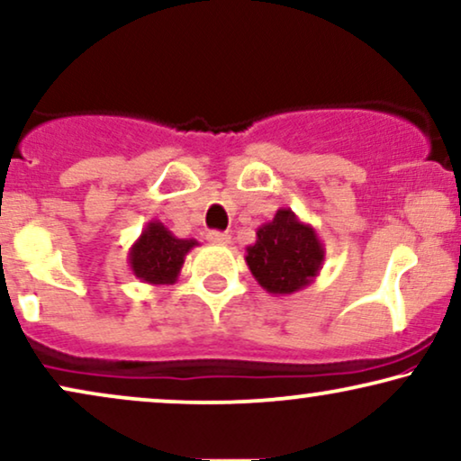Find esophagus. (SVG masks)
Here are the masks:
<instances>
[{
    "label": "esophagus",
    "mask_w": 461,
    "mask_h": 461,
    "mask_svg": "<svg viewBox=\"0 0 461 461\" xmlns=\"http://www.w3.org/2000/svg\"><path fill=\"white\" fill-rule=\"evenodd\" d=\"M206 240L211 242V244H230L231 242V236L225 234V231L212 230V231H208V234H206Z\"/></svg>",
    "instance_id": "34e87169"
}]
</instances>
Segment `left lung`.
<instances>
[{"label": "left lung", "mask_w": 461, "mask_h": 461, "mask_svg": "<svg viewBox=\"0 0 461 461\" xmlns=\"http://www.w3.org/2000/svg\"><path fill=\"white\" fill-rule=\"evenodd\" d=\"M325 249L312 225L291 208H278L272 221L258 230V240L247 247L250 274L272 295H291L319 276Z\"/></svg>", "instance_id": "1"}]
</instances>
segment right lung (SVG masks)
I'll list each match as a JSON object with an SVG mask.
<instances>
[{
  "mask_svg": "<svg viewBox=\"0 0 461 461\" xmlns=\"http://www.w3.org/2000/svg\"><path fill=\"white\" fill-rule=\"evenodd\" d=\"M194 247H197L194 238H176L161 221H149L138 240L131 244L127 261L133 276L142 283L153 287L174 285L185 258Z\"/></svg>",
  "mask_w": 461,
  "mask_h": 461,
  "instance_id": "right-lung-1",
  "label": "right lung"
}]
</instances>
